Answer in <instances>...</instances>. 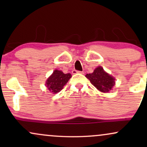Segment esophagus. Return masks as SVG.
Returning <instances> with one entry per match:
<instances>
[{
	"instance_id": "esophagus-1",
	"label": "esophagus",
	"mask_w": 147,
	"mask_h": 147,
	"mask_svg": "<svg viewBox=\"0 0 147 147\" xmlns=\"http://www.w3.org/2000/svg\"><path fill=\"white\" fill-rule=\"evenodd\" d=\"M72 74H77V73H80V74H84V72L83 71H77V70H73L72 71Z\"/></svg>"
}]
</instances>
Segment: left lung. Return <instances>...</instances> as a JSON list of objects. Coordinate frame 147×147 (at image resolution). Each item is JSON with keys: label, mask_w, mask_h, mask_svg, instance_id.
<instances>
[{"label": "left lung", "mask_w": 147, "mask_h": 147, "mask_svg": "<svg viewBox=\"0 0 147 147\" xmlns=\"http://www.w3.org/2000/svg\"><path fill=\"white\" fill-rule=\"evenodd\" d=\"M86 77L101 92H109L115 85V79L106 73L101 66L97 67L92 73L87 74Z\"/></svg>", "instance_id": "8db88e82"}]
</instances>
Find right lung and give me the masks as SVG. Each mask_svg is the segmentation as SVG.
<instances>
[{
  "label": "right lung",
  "instance_id": "add662e5",
  "mask_svg": "<svg viewBox=\"0 0 147 147\" xmlns=\"http://www.w3.org/2000/svg\"><path fill=\"white\" fill-rule=\"evenodd\" d=\"M72 76L70 73L64 74L62 71L55 70L52 75L48 79L46 86L50 92L57 93L63 89Z\"/></svg>",
  "mask_w": 147,
  "mask_h": 147
}]
</instances>
